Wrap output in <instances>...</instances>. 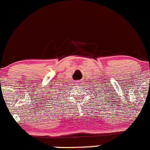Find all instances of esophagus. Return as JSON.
Segmentation results:
<instances>
[{"mask_svg": "<svg viewBox=\"0 0 150 150\" xmlns=\"http://www.w3.org/2000/svg\"><path fill=\"white\" fill-rule=\"evenodd\" d=\"M79 82H80V81H76V83H79Z\"/></svg>", "mask_w": 150, "mask_h": 150, "instance_id": "34e87169", "label": "esophagus"}]
</instances>
